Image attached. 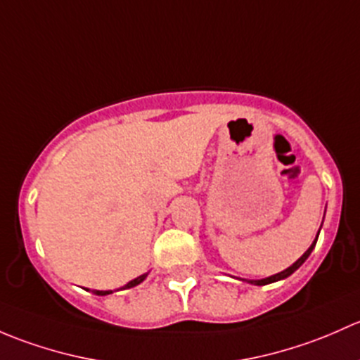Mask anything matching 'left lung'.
Segmentation results:
<instances>
[{
    "label": "left lung",
    "instance_id": "1",
    "mask_svg": "<svg viewBox=\"0 0 360 360\" xmlns=\"http://www.w3.org/2000/svg\"><path fill=\"white\" fill-rule=\"evenodd\" d=\"M321 227H322V225H321ZM319 232H321V229H319ZM319 232H317L316 239H314V243L310 244V248H309V250H307L305 253H303L302 257L298 258V260H296L295 263H292L291 266H288L286 270H283V272H279V274H274V276H270V277H265V279H239V281H244V283L255 284V286H265V284H270V283H277V281H283V279H286V277H290L291 274H292V272H296V270H298L300 266H302L303 263H305L307 258L310 257V253H312V251H314V248H316V243H317Z\"/></svg>",
    "mask_w": 360,
    "mask_h": 360
}]
</instances>
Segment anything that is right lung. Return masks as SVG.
I'll return each instance as SVG.
<instances>
[{
  "label": "right lung",
  "instance_id": "add662e5",
  "mask_svg": "<svg viewBox=\"0 0 360 360\" xmlns=\"http://www.w3.org/2000/svg\"><path fill=\"white\" fill-rule=\"evenodd\" d=\"M149 276V272H146V274H142V276H139V277H135V279L133 281H129L128 284H124L123 288H120V290H129V288H135V286H139L140 283H143V281H146V277ZM120 290H116V291H120ZM90 291V290H88ZM94 292V295H98V296H105V295H110V292H114L112 290H107V291H100V290H94L91 291Z\"/></svg>",
  "mask_w": 360,
  "mask_h": 360
}]
</instances>
